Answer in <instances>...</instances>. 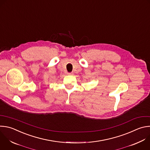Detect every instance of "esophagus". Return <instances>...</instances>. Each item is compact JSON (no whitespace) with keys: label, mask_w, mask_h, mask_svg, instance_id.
<instances>
[{"label":"esophagus","mask_w":150,"mask_h":150,"mask_svg":"<svg viewBox=\"0 0 150 150\" xmlns=\"http://www.w3.org/2000/svg\"><path fill=\"white\" fill-rule=\"evenodd\" d=\"M67 74H68V75H73V73H72V72H68Z\"/></svg>","instance_id":"34e87169"}]
</instances>
